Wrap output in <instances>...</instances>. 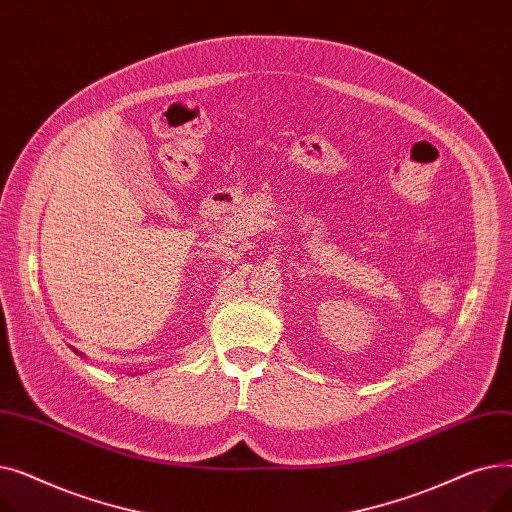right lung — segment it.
Segmentation results:
<instances>
[{
  "instance_id": "right-lung-1",
  "label": "right lung",
  "mask_w": 512,
  "mask_h": 512,
  "mask_svg": "<svg viewBox=\"0 0 512 512\" xmlns=\"http://www.w3.org/2000/svg\"><path fill=\"white\" fill-rule=\"evenodd\" d=\"M74 353H78V351H74ZM78 355H83V353H78Z\"/></svg>"
}]
</instances>
